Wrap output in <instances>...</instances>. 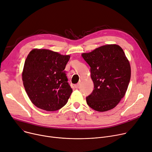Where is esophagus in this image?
<instances>
[{"instance_id": "obj_1", "label": "esophagus", "mask_w": 152, "mask_h": 152, "mask_svg": "<svg viewBox=\"0 0 152 152\" xmlns=\"http://www.w3.org/2000/svg\"><path fill=\"white\" fill-rule=\"evenodd\" d=\"M79 85H80V83H77V84H75V85H74V86H75V88H78V86H79Z\"/></svg>"}]
</instances>
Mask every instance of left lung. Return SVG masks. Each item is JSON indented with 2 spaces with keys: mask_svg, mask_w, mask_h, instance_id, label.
Returning a JSON list of instances; mask_svg holds the SVG:
<instances>
[{
  "mask_svg": "<svg viewBox=\"0 0 152 152\" xmlns=\"http://www.w3.org/2000/svg\"><path fill=\"white\" fill-rule=\"evenodd\" d=\"M90 66L94 83L87 104L98 112L113 109L125 94L131 78V67L123 49L107 45L82 55Z\"/></svg>",
  "mask_w": 152,
  "mask_h": 152,
  "instance_id": "8db88e82",
  "label": "left lung"
}]
</instances>
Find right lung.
Segmentation results:
<instances>
[{"instance_id":"1","label":"right lung","mask_w":152,"mask_h":152,"mask_svg":"<svg viewBox=\"0 0 152 152\" xmlns=\"http://www.w3.org/2000/svg\"><path fill=\"white\" fill-rule=\"evenodd\" d=\"M69 55L34 49L24 62L22 78L31 102L38 108L56 111L64 106L72 92L64 70Z\"/></svg>"}]
</instances>
